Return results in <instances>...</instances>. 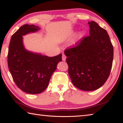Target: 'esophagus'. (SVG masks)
<instances>
[{
	"mask_svg": "<svg viewBox=\"0 0 123 123\" xmlns=\"http://www.w3.org/2000/svg\"><path fill=\"white\" fill-rule=\"evenodd\" d=\"M62 60H63V61H66V55H64V54H63V55H62Z\"/></svg>",
	"mask_w": 123,
	"mask_h": 123,
	"instance_id": "esophagus-1",
	"label": "esophagus"
}]
</instances>
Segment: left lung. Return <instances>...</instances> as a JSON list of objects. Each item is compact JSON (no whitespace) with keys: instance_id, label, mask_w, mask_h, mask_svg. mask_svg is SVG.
Listing matches in <instances>:
<instances>
[{"instance_id":"1","label":"left lung","mask_w":123,"mask_h":123,"mask_svg":"<svg viewBox=\"0 0 123 123\" xmlns=\"http://www.w3.org/2000/svg\"><path fill=\"white\" fill-rule=\"evenodd\" d=\"M89 36L64 51L72 83L82 91L99 88L106 81L113 59V48L107 32L91 21Z\"/></svg>"}]
</instances>
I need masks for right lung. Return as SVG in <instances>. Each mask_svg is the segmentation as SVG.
Wrapping results in <instances>:
<instances>
[{
	"mask_svg": "<svg viewBox=\"0 0 123 123\" xmlns=\"http://www.w3.org/2000/svg\"><path fill=\"white\" fill-rule=\"evenodd\" d=\"M41 28L25 24L12 35L7 55L10 72L18 88L29 94H39L48 86L51 75L62 61V54L54 57L42 55L25 48L23 36Z\"/></svg>",
	"mask_w": 123,
	"mask_h": 123,
	"instance_id": "1",
	"label": "right lung"
}]
</instances>
